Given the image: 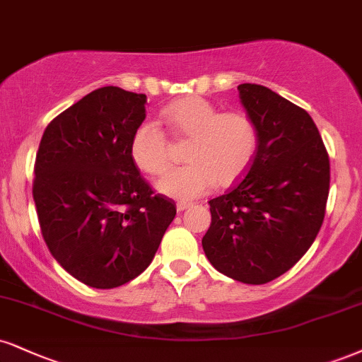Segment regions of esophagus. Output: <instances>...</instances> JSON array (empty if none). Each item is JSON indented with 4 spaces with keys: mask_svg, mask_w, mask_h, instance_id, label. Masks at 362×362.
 I'll return each mask as SVG.
<instances>
[{
    "mask_svg": "<svg viewBox=\"0 0 362 362\" xmlns=\"http://www.w3.org/2000/svg\"><path fill=\"white\" fill-rule=\"evenodd\" d=\"M190 206H192V204H190V202H178V204H177V211H178V212H184V211H187V209H189Z\"/></svg>",
    "mask_w": 362,
    "mask_h": 362,
    "instance_id": "1",
    "label": "esophagus"
}]
</instances>
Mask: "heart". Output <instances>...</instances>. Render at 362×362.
<instances>
[{"label": "heart", "mask_w": 362, "mask_h": 362, "mask_svg": "<svg viewBox=\"0 0 362 362\" xmlns=\"http://www.w3.org/2000/svg\"><path fill=\"white\" fill-rule=\"evenodd\" d=\"M162 121L177 138L189 141L182 168L170 170L156 182L158 192L192 200L212 187H229L246 173L258 150V129L245 112L219 110L207 99L187 95L168 104ZM133 163L148 173L162 175L168 168V141L158 126L145 121L129 141Z\"/></svg>", "instance_id": "heart-1"}]
</instances>
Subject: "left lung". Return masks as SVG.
I'll list each match as a JSON object with an SVG mask.
<instances>
[{
  "label": "left lung",
  "instance_id": "1",
  "mask_svg": "<svg viewBox=\"0 0 362 362\" xmlns=\"http://www.w3.org/2000/svg\"><path fill=\"white\" fill-rule=\"evenodd\" d=\"M239 99L258 129L246 175L209 200L202 238L217 272L247 283L275 280L305 255L324 223L329 155L310 115L258 84H239Z\"/></svg>",
  "mask_w": 362,
  "mask_h": 362
}]
</instances>
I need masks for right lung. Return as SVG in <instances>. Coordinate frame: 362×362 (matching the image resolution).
<instances>
[{
  "instance_id": "right-lung-1",
  "label": "right lung",
  "mask_w": 362,
  "mask_h": 362,
  "mask_svg": "<svg viewBox=\"0 0 362 362\" xmlns=\"http://www.w3.org/2000/svg\"><path fill=\"white\" fill-rule=\"evenodd\" d=\"M146 95L106 86L43 132L33 200L57 263L93 288H116L155 258L175 202L155 194L129 156Z\"/></svg>"
}]
</instances>
